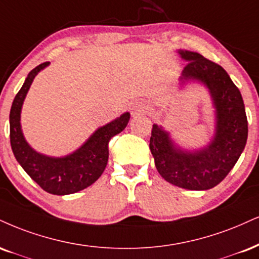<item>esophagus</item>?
<instances>
[{"mask_svg":"<svg viewBox=\"0 0 259 259\" xmlns=\"http://www.w3.org/2000/svg\"><path fill=\"white\" fill-rule=\"evenodd\" d=\"M132 110H133L134 116H136V114H140V113H146V112L148 111V106L146 105L145 102L138 101L133 105Z\"/></svg>","mask_w":259,"mask_h":259,"instance_id":"esophagus-1","label":"esophagus"}]
</instances>
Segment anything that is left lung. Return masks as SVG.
Returning a JSON list of instances; mask_svg holds the SVG:
<instances>
[{"label":"left lung","instance_id":"left-lung-1","mask_svg":"<svg viewBox=\"0 0 259 259\" xmlns=\"http://www.w3.org/2000/svg\"><path fill=\"white\" fill-rule=\"evenodd\" d=\"M187 62L179 84L198 83L212 101L214 133L204 147L187 149L161 125L153 124L149 148L155 167L165 181L189 191L213 188L234 167L247 141V117L241 93L220 65L197 52L177 51Z\"/></svg>","mask_w":259,"mask_h":259}]
</instances>
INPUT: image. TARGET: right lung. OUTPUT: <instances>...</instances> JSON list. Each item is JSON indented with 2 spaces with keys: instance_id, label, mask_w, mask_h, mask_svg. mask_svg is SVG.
Returning <instances> with one entry per match:
<instances>
[{
  "instance_id": "1",
  "label": "right lung",
  "mask_w": 259,
  "mask_h": 259,
  "mask_svg": "<svg viewBox=\"0 0 259 259\" xmlns=\"http://www.w3.org/2000/svg\"><path fill=\"white\" fill-rule=\"evenodd\" d=\"M48 65L49 62H43L33 68L15 95L9 113L11 146L15 159L40 188L54 195L73 194L93 185L102 175L108 161V142L125 129L130 113L125 112L110 123L98 127L72 153L64 157L39 153L25 139L20 118L24 100L31 84L38 72Z\"/></svg>"
}]
</instances>
